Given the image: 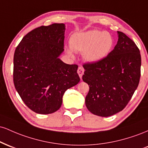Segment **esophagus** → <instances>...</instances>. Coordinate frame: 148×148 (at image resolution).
Wrapping results in <instances>:
<instances>
[{
    "label": "esophagus",
    "mask_w": 148,
    "mask_h": 148,
    "mask_svg": "<svg viewBox=\"0 0 148 148\" xmlns=\"http://www.w3.org/2000/svg\"><path fill=\"white\" fill-rule=\"evenodd\" d=\"M77 72H78V74H79V77L81 79V78H82L83 74H84V67H79V68H78V70H77Z\"/></svg>",
    "instance_id": "esophagus-1"
}]
</instances>
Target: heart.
<instances>
[{
	"label": "heart",
	"instance_id": "heart-1",
	"mask_svg": "<svg viewBox=\"0 0 148 148\" xmlns=\"http://www.w3.org/2000/svg\"><path fill=\"white\" fill-rule=\"evenodd\" d=\"M113 38L108 32L91 30L76 33L70 40L71 48L67 50L72 56L73 51L84 53V57L89 62H97L106 58L113 47Z\"/></svg>",
	"mask_w": 148,
	"mask_h": 148
}]
</instances>
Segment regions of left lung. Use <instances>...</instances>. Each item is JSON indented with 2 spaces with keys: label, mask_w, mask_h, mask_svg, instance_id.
I'll list each match as a JSON object with an SVG mask.
<instances>
[{
  "label": "left lung",
  "mask_w": 148,
  "mask_h": 148,
  "mask_svg": "<svg viewBox=\"0 0 148 148\" xmlns=\"http://www.w3.org/2000/svg\"><path fill=\"white\" fill-rule=\"evenodd\" d=\"M118 34V43L106 58L83 65V81L90 88L86 106L92 113L101 117L123 111L140 81V51L125 33Z\"/></svg>",
  "instance_id": "1"
}]
</instances>
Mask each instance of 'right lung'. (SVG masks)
Segmentation results:
<instances>
[{
    "mask_svg": "<svg viewBox=\"0 0 148 148\" xmlns=\"http://www.w3.org/2000/svg\"><path fill=\"white\" fill-rule=\"evenodd\" d=\"M65 25L53 23L25 35L14 55L13 81L21 99L30 110L49 114L60 108L62 96L80 81L77 64L62 62Z\"/></svg>",
    "mask_w": 148,
    "mask_h": 148,
    "instance_id": "obj_1",
    "label": "right lung"
}]
</instances>
